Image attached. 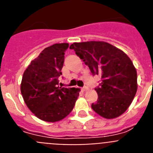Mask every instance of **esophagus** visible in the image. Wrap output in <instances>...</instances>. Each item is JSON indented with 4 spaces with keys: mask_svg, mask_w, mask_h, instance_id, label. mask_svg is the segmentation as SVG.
<instances>
[{
    "mask_svg": "<svg viewBox=\"0 0 153 153\" xmlns=\"http://www.w3.org/2000/svg\"><path fill=\"white\" fill-rule=\"evenodd\" d=\"M81 90H82V91H86V90H88V87H87V86H83V87H82V88H81Z\"/></svg>",
    "mask_w": 153,
    "mask_h": 153,
    "instance_id": "obj_1",
    "label": "esophagus"
}]
</instances>
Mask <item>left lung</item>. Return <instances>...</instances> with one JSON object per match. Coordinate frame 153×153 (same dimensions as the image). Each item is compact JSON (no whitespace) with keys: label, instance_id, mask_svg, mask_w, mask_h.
<instances>
[{"label":"left lung","instance_id":"1","mask_svg":"<svg viewBox=\"0 0 153 153\" xmlns=\"http://www.w3.org/2000/svg\"><path fill=\"white\" fill-rule=\"evenodd\" d=\"M70 49L87 65L101 83L92 109L101 117L113 119L128 109L137 91V73L132 60L121 50L103 41L74 43Z\"/></svg>","mask_w":153,"mask_h":153}]
</instances>
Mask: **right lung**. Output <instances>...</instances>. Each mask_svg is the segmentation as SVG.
Here are the masks:
<instances>
[{
  "label": "right lung",
  "instance_id": "right-lung-1",
  "mask_svg": "<svg viewBox=\"0 0 153 153\" xmlns=\"http://www.w3.org/2000/svg\"><path fill=\"white\" fill-rule=\"evenodd\" d=\"M69 44L47 47L24 71L21 84L24 100L33 114L46 122H57L70 113L79 89L59 86L64 54Z\"/></svg>",
  "mask_w": 153,
  "mask_h": 153
}]
</instances>
